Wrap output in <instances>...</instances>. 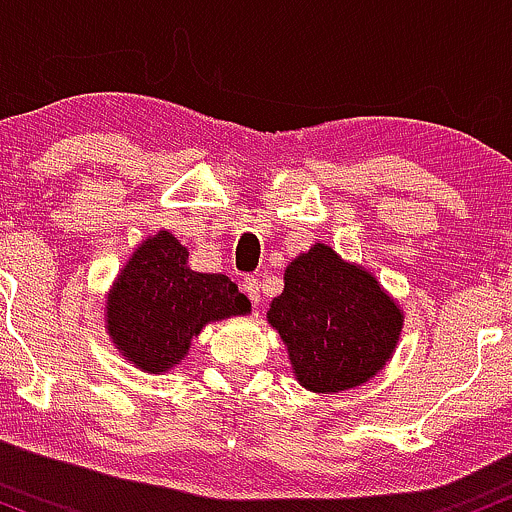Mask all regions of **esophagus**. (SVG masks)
<instances>
[{
	"label": "esophagus",
	"mask_w": 512,
	"mask_h": 512,
	"mask_svg": "<svg viewBox=\"0 0 512 512\" xmlns=\"http://www.w3.org/2000/svg\"><path fill=\"white\" fill-rule=\"evenodd\" d=\"M241 290H244V295L249 297L254 304H258V300H261V285H258V280L254 278V275H249V278L241 280Z\"/></svg>",
	"instance_id": "esophagus-1"
}]
</instances>
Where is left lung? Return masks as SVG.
<instances>
[{
  "instance_id": "left-lung-1",
  "label": "left lung",
  "mask_w": 512,
  "mask_h": 512,
  "mask_svg": "<svg viewBox=\"0 0 512 512\" xmlns=\"http://www.w3.org/2000/svg\"><path fill=\"white\" fill-rule=\"evenodd\" d=\"M268 321L302 387L331 394L358 387L387 365L404 317L370 273L314 244L287 266Z\"/></svg>"
}]
</instances>
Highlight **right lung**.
<instances>
[{
  "label": "right lung",
  "mask_w": 512,
  "mask_h": 512,
  "mask_svg": "<svg viewBox=\"0 0 512 512\" xmlns=\"http://www.w3.org/2000/svg\"><path fill=\"white\" fill-rule=\"evenodd\" d=\"M251 302L220 273H195L188 251L159 232L132 254L108 297V333L145 372H166L188 353L208 321L246 314Z\"/></svg>",
  "instance_id": "right-lung-1"
}]
</instances>
